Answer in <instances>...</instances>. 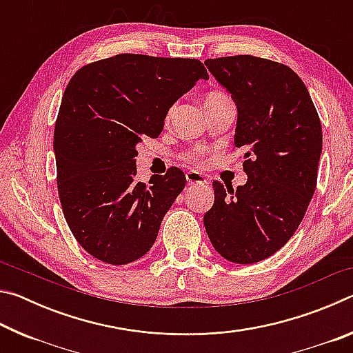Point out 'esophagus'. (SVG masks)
Returning <instances> with one entry per match:
<instances>
[{"instance_id": "34e87169", "label": "esophagus", "mask_w": 353, "mask_h": 353, "mask_svg": "<svg viewBox=\"0 0 353 353\" xmlns=\"http://www.w3.org/2000/svg\"><path fill=\"white\" fill-rule=\"evenodd\" d=\"M187 182L190 185L193 183H198V185H205L208 181L207 177L202 174V172H198V171H188L187 172Z\"/></svg>"}]
</instances>
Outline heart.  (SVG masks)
Instances as JSON below:
<instances>
[{"label":"heart","instance_id":"1","mask_svg":"<svg viewBox=\"0 0 353 353\" xmlns=\"http://www.w3.org/2000/svg\"><path fill=\"white\" fill-rule=\"evenodd\" d=\"M223 99H225V97L223 93H210L208 94V97L205 98V103H204V105L205 104H213V103H218V101H223ZM172 113V110L170 112V115ZM190 157H193V154L190 155Z\"/></svg>","mask_w":353,"mask_h":353}]
</instances>
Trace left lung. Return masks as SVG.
I'll return each mask as SVG.
<instances>
[{
	"label": "left lung",
	"mask_w": 353,
	"mask_h": 353,
	"mask_svg": "<svg viewBox=\"0 0 353 353\" xmlns=\"http://www.w3.org/2000/svg\"><path fill=\"white\" fill-rule=\"evenodd\" d=\"M234 98L235 148H243L248 182L224 188L204 227L216 252L238 265L268 259L288 243L313 198L322 128L305 83L286 65L254 56L207 59Z\"/></svg>",
	"instance_id": "left-lung-1"
}]
</instances>
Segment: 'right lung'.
<instances>
[{
	"instance_id": "right-lung-1",
	"label": "right lung",
	"mask_w": 353,
	"mask_h": 353,
	"mask_svg": "<svg viewBox=\"0 0 353 353\" xmlns=\"http://www.w3.org/2000/svg\"><path fill=\"white\" fill-rule=\"evenodd\" d=\"M207 70L196 59L118 54L82 67L63 92L54 129L57 188L77 243L109 265H128L155 243L185 187L170 168L137 182V145L157 139L171 105Z\"/></svg>"
}]
</instances>
